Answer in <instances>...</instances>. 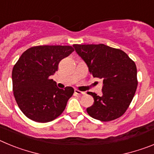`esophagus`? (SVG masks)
I'll return each mask as SVG.
<instances>
[{
    "mask_svg": "<svg viewBox=\"0 0 154 154\" xmlns=\"http://www.w3.org/2000/svg\"><path fill=\"white\" fill-rule=\"evenodd\" d=\"M75 93H76L79 96H82V95H85V92H82V91L78 90V89H75Z\"/></svg>",
    "mask_w": 154,
    "mask_h": 154,
    "instance_id": "34e87169",
    "label": "esophagus"
}]
</instances>
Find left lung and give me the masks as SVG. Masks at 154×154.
<instances>
[{"label": "left lung", "mask_w": 154, "mask_h": 154, "mask_svg": "<svg viewBox=\"0 0 154 154\" xmlns=\"http://www.w3.org/2000/svg\"><path fill=\"white\" fill-rule=\"evenodd\" d=\"M73 47L89 68L94 78L103 80V96L89 92L94 99L86 109L91 117L103 122L123 116L137 90V71L135 62L120 49L103 44L74 45Z\"/></svg>", "instance_id": "8db88e82"}]
</instances>
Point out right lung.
I'll return each mask as SVG.
<instances>
[{
	"mask_svg": "<svg viewBox=\"0 0 154 154\" xmlns=\"http://www.w3.org/2000/svg\"><path fill=\"white\" fill-rule=\"evenodd\" d=\"M74 51L69 45H39L24 51L12 70L14 96L23 113L38 123L56 119L65 110L72 87L59 89L50 79L58 64Z\"/></svg>",
	"mask_w": 154,
	"mask_h": 154,
	"instance_id": "1",
	"label": "right lung"
}]
</instances>
